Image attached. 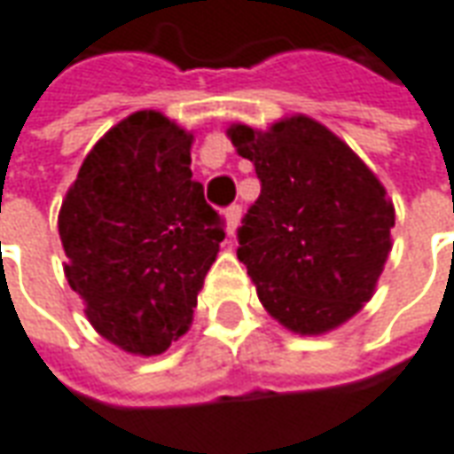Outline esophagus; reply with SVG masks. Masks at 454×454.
I'll return each instance as SVG.
<instances>
[{"label":"esophagus","instance_id":"1","mask_svg":"<svg viewBox=\"0 0 454 454\" xmlns=\"http://www.w3.org/2000/svg\"><path fill=\"white\" fill-rule=\"evenodd\" d=\"M227 234L232 237L237 232V227H239V220H242V207L239 205H230L227 207Z\"/></svg>","mask_w":454,"mask_h":454}]
</instances>
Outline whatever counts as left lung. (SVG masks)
I'll use <instances>...</instances> for the list:
<instances>
[{"label":"left lung","mask_w":454,"mask_h":454,"mask_svg":"<svg viewBox=\"0 0 454 454\" xmlns=\"http://www.w3.org/2000/svg\"><path fill=\"white\" fill-rule=\"evenodd\" d=\"M254 164L260 197L237 230L264 309L287 330L319 334L372 297L390 252L395 209L360 157L309 117L257 132L230 129Z\"/></svg>","instance_id":"left-lung-1"}]
</instances>
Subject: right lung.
<instances>
[{"label": "right lung", "instance_id": "add662e5", "mask_svg": "<svg viewBox=\"0 0 454 454\" xmlns=\"http://www.w3.org/2000/svg\"><path fill=\"white\" fill-rule=\"evenodd\" d=\"M190 147L160 112H135L94 145L59 212L69 287L94 330L135 355H160L187 330L224 239Z\"/></svg>", "mask_w": 454, "mask_h": 454}]
</instances>
